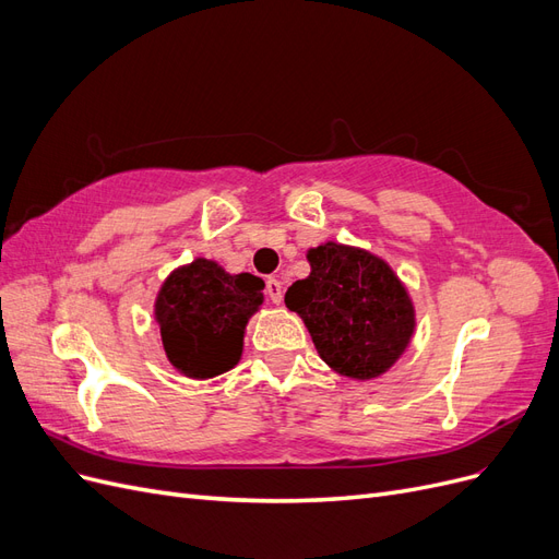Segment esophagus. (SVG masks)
Returning a JSON list of instances; mask_svg holds the SVG:
<instances>
[{
	"label": "esophagus",
	"mask_w": 559,
	"mask_h": 559,
	"mask_svg": "<svg viewBox=\"0 0 559 559\" xmlns=\"http://www.w3.org/2000/svg\"><path fill=\"white\" fill-rule=\"evenodd\" d=\"M265 294H267L270 300L275 302V306H280V302H282V282L275 280V277H267V282H265Z\"/></svg>",
	"instance_id": "esophagus-1"
}]
</instances>
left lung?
<instances>
[{
    "label": "left lung",
    "instance_id": "8db88e82",
    "mask_svg": "<svg viewBox=\"0 0 559 559\" xmlns=\"http://www.w3.org/2000/svg\"><path fill=\"white\" fill-rule=\"evenodd\" d=\"M308 261L312 273L289 286L286 308L302 317L335 373L382 376L415 331L413 302L394 270L373 253L335 242L310 249Z\"/></svg>",
    "mask_w": 559,
    "mask_h": 559
}]
</instances>
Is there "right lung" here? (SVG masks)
Segmentation results:
<instances>
[{
    "label": "right lung",
    "instance_id": "add662e5",
    "mask_svg": "<svg viewBox=\"0 0 559 559\" xmlns=\"http://www.w3.org/2000/svg\"><path fill=\"white\" fill-rule=\"evenodd\" d=\"M261 292L259 277L228 275L207 259L167 277L156 319L167 359L179 373L205 380L238 364L247 321L263 302Z\"/></svg>",
    "mask_w": 559,
    "mask_h": 559
}]
</instances>
